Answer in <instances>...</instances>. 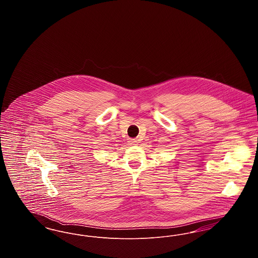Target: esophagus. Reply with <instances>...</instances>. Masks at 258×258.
<instances>
[{"label":"esophagus","mask_w":258,"mask_h":258,"mask_svg":"<svg viewBox=\"0 0 258 258\" xmlns=\"http://www.w3.org/2000/svg\"><path fill=\"white\" fill-rule=\"evenodd\" d=\"M128 144L130 145H136L137 144V141L135 139H130L128 140Z\"/></svg>","instance_id":"obj_1"}]
</instances>
